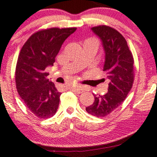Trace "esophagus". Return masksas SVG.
I'll use <instances>...</instances> for the list:
<instances>
[{
  "label": "esophagus",
  "mask_w": 157,
  "mask_h": 157,
  "mask_svg": "<svg viewBox=\"0 0 157 157\" xmlns=\"http://www.w3.org/2000/svg\"><path fill=\"white\" fill-rule=\"evenodd\" d=\"M71 89L73 91L77 92V93H81V92H84V90H85V88H84L83 86H81V85L71 86Z\"/></svg>",
  "instance_id": "esophagus-1"
}]
</instances>
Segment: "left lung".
<instances>
[{"instance_id":"1","label":"left lung","mask_w":157,"mask_h":157,"mask_svg":"<svg viewBox=\"0 0 157 157\" xmlns=\"http://www.w3.org/2000/svg\"><path fill=\"white\" fill-rule=\"evenodd\" d=\"M91 29L102 42L105 53L103 71L110 83L108 92L94 95L93 104L86 110L94 117H104L122 105L131 90L134 82V59L126 39L119 31L106 25Z\"/></svg>"}]
</instances>
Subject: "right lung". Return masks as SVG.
Masks as SVG:
<instances>
[{"mask_svg": "<svg viewBox=\"0 0 157 157\" xmlns=\"http://www.w3.org/2000/svg\"><path fill=\"white\" fill-rule=\"evenodd\" d=\"M76 30L52 28L39 31L28 39L19 52L16 89L26 107L37 117L49 118L56 113L61 92L47 79L45 70L53 65L64 41Z\"/></svg>", "mask_w": 157, "mask_h": 157, "instance_id": "obj_1", "label": "right lung"}]
</instances>
